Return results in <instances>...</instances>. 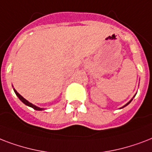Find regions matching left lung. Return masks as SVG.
Wrapping results in <instances>:
<instances>
[{
	"label": "left lung",
	"mask_w": 152,
	"mask_h": 152,
	"mask_svg": "<svg viewBox=\"0 0 152 152\" xmlns=\"http://www.w3.org/2000/svg\"><path fill=\"white\" fill-rule=\"evenodd\" d=\"M132 102V100H131V101H130V102H129V103H128V104H125V105H124V106H126V105H128V104H129V103H130V102Z\"/></svg>",
	"instance_id": "8db88e82"
}]
</instances>
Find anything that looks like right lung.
<instances>
[{
	"mask_svg": "<svg viewBox=\"0 0 152 152\" xmlns=\"http://www.w3.org/2000/svg\"><path fill=\"white\" fill-rule=\"evenodd\" d=\"M14 92H15V94H16V96L19 97V99L20 100L21 102H23V104H25L26 105H28V106H30V107H31V108H33V109H36V110H42V109H41V108H39V107L36 106V105H34V104H32L31 103H30V102H28L26 99H24V98H23V97H22L20 94H19L16 89H14Z\"/></svg>",
	"mask_w": 152,
	"mask_h": 152,
	"instance_id": "obj_1",
	"label": "right lung"
}]
</instances>
